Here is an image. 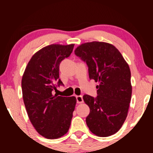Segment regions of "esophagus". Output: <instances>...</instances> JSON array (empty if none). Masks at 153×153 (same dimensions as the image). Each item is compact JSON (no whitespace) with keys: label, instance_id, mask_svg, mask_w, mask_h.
I'll list each match as a JSON object with an SVG mask.
<instances>
[{"label":"esophagus","instance_id":"esophagus-1","mask_svg":"<svg viewBox=\"0 0 153 153\" xmlns=\"http://www.w3.org/2000/svg\"><path fill=\"white\" fill-rule=\"evenodd\" d=\"M76 100H77V103H83V99H82V96H76Z\"/></svg>","mask_w":153,"mask_h":153}]
</instances>
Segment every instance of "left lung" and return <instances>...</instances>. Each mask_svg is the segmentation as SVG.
Segmentation results:
<instances>
[{
  "mask_svg": "<svg viewBox=\"0 0 153 153\" xmlns=\"http://www.w3.org/2000/svg\"><path fill=\"white\" fill-rule=\"evenodd\" d=\"M75 54L86 62L90 79L99 82L97 97L83 96L90 108L87 126L99 137L115 134L127 118L131 101V72L127 62L114 45L102 42L82 44Z\"/></svg>",
  "mask_w": 153,
  "mask_h": 153,
  "instance_id": "left-lung-1",
  "label": "left lung"
}]
</instances>
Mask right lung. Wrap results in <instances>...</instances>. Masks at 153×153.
I'll return each mask as SVG.
<instances>
[{"instance_id": "add662e5", "label": "right lung", "mask_w": 153, "mask_h": 153, "mask_svg": "<svg viewBox=\"0 0 153 153\" xmlns=\"http://www.w3.org/2000/svg\"><path fill=\"white\" fill-rule=\"evenodd\" d=\"M74 45H50L31 57L22 80L26 112L36 131L44 137L57 139L68 131L76 98L53 95L57 85L61 61L72 53Z\"/></svg>"}]
</instances>
